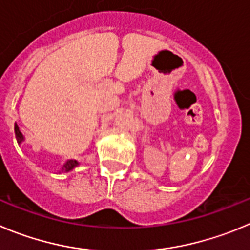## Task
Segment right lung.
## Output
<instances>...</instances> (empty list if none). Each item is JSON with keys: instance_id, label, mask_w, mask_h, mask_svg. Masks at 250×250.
Returning <instances> with one entry per match:
<instances>
[{"instance_id": "right-lung-1", "label": "right lung", "mask_w": 250, "mask_h": 250, "mask_svg": "<svg viewBox=\"0 0 250 250\" xmlns=\"http://www.w3.org/2000/svg\"><path fill=\"white\" fill-rule=\"evenodd\" d=\"M15 133H16V139H17V143L21 144L23 141H24V137H23V134L21 133V130H20V128H18L17 123L15 125ZM78 165H79V163L76 162V160H72V159L67 160V162L65 163L64 165H62V171H65V172L70 171V170H72L75 167H78Z\"/></svg>"}]
</instances>
